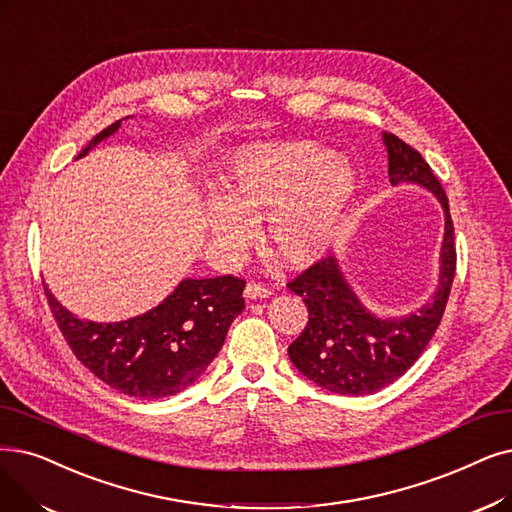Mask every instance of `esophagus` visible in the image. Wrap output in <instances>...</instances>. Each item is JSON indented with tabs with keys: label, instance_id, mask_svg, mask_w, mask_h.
Instances as JSON below:
<instances>
[{
	"label": "esophagus",
	"instance_id": "esophagus-1",
	"mask_svg": "<svg viewBox=\"0 0 512 512\" xmlns=\"http://www.w3.org/2000/svg\"><path fill=\"white\" fill-rule=\"evenodd\" d=\"M270 295H272V288L263 286L261 282H255V280H251L247 284V288H244V297H247V299H265Z\"/></svg>",
	"mask_w": 512,
	"mask_h": 512
}]
</instances>
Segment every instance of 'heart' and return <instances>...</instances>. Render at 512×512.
<instances>
[{"label":"heart","mask_w":512,"mask_h":512,"mask_svg":"<svg viewBox=\"0 0 512 512\" xmlns=\"http://www.w3.org/2000/svg\"><path fill=\"white\" fill-rule=\"evenodd\" d=\"M221 198L207 205V230L221 253L263 240L286 265L320 259L335 240L355 190L353 167L311 142L259 144L238 152L221 175Z\"/></svg>","instance_id":"b5f03b06"}]
</instances>
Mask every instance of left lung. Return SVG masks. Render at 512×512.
<instances>
[{
    "label": "left lung",
    "mask_w": 512,
    "mask_h": 512,
    "mask_svg": "<svg viewBox=\"0 0 512 512\" xmlns=\"http://www.w3.org/2000/svg\"><path fill=\"white\" fill-rule=\"evenodd\" d=\"M389 182H408L437 196L446 213L439 253V284L431 301L410 316L383 318L370 311L347 282L337 257H326L299 274L288 288L307 305V326L288 345V358L311 383L341 395H368L397 381L425 351L446 309L456 247L448 196L427 161L393 133H383Z\"/></svg>",
    "instance_id": "8db88e82"
}]
</instances>
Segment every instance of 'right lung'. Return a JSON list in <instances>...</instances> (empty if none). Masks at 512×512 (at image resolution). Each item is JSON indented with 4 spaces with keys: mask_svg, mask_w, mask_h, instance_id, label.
Returning a JSON list of instances; mask_svg holds the SVG:
<instances>
[{
    "mask_svg": "<svg viewBox=\"0 0 512 512\" xmlns=\"http://www.w3.org/2000/svg\"><path fill=\"white\" fill-rule=\"evenodd\" d=\"M119 127L121 121L100 131L77 159ZM244 284L234 276L186 278L157 307L123 322L81 320L48 286L46 297L62 337L87 370L125 395L161 399L184 391L209 368L242 314Z\"/></svg>",
    "mask_w": 512,
    "mask_h": 512,
    "instance_id": "add662e5",
    "label": "right lung"
}]
</instances>
